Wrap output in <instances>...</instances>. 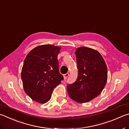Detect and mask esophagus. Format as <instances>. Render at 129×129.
I'll return each instance as SVG.
<instances>
[{
    "mask_svg": "<svg viewBox=\"0 0 129 129\" xmlns=\"http://www.w3.org/2000/svg\"><path fill=\"white\" fill-rule=\"evenodd\" d=\"M69 76V73H66V74H65L64 76H63V77H64V78L65 79H67V78H68V77Z\"/></svg>",
    "mask_w": 129,
    "mask_h": 129,
    "instance_id": "esophagus-1",
    "label": "esophagus"
}]
</instances>
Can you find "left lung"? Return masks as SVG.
<instances>
[{
  "label": "left lung",
  "instance_id": "left-lung-1",
  "mask_svg": "<svg viewBox=\"0 0 129 129\" xmlns=\"http://www.w3.org/2000/svg\"><path fill=\"white\" fill-rule=\"evenodd\" d=\"M78 74L76 81L67 86L69 96L79 103L91 101L102 92L108 70L101 54L94 49L81 47L75 52Z\"/></svg>",
  "mask_w": 129,
  "mask_h": 129
}]
</instances>
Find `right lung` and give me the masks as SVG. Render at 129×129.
I'll return each mask as SVG.
<instances>
[{"mask_svg": "<svg viewBox=\"0 0 129 129\" xmlns=\"http://www.w3.org/2000/svg\"><path fill=\"white\" fill-rule=\"evenodd\" d=\"M61 48L43 44L33 49L25 57L21 70L23 87L34 101L41 104L48 102L53 89L64 79L57 60Z\"/></svg>", "mask_w": 129, "mask_h": 129, "instance_id": "add662e5", "label": "right lung"}]
</instances>
